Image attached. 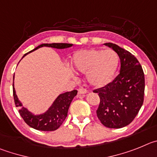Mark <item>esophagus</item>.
Returning <instances> with one entry per match:
<instances>
[{
  "instance_id": "1",
  "label": "esophagus",
  "mask_w": 157,
  "mask_h": 157,
  "mask_svg": "<svg viewBox=\"0 0 157 157\" xmlns=\"http://www.w3.org/2000/svg\"><path fill=\"white\" fill-rule=\"evenodd\" d=\"M87 92V90L86 88H80L78 90V94H86V93Z\"/></svg>"
}]
</instances>
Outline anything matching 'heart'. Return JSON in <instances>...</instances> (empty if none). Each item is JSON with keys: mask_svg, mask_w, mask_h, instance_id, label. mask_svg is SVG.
Instances as JSON below:
<instances>
[{"mask_svg": "<svg viewBox=\"0 0 157 157\" xmlns=\"http://www.w3.org/2000/svg\"><path fill=\"white\" fill-rule=\"evenodd\" d=\"M119 61V56L113 50L90 49L75 53L73 65L81 73H89L88 80L91 84L101 87L112 80Z\"/></svg>", "mask_w": 157, "mask_h": 157, "instance_id": "1", "label": "heart"}]
</instances>
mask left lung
I'll return each instance as SVG.
<instances>
[{"label":"left lung","instance_id":"8db88e82","mask_svg":"<svg viewBox=\"0 0 157 157\" xmlns=\"http://www.w3.org/2000/svg\"><path fill=\"white\" fill-rule=\"evenodd\" d=\"M104 44L119 56L121 70L113 81L93 90L100 98L96 113L106 128H121L134 121L143 104L145 76L142 66L131 53L115 44Z\"/></svg>","mask_w":157,"mask_h":157}]
</instances>
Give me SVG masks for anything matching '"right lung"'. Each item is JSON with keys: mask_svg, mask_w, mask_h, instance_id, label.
I'll return each instance as SVG.
<instances>
[{"mask_svg": "<svg viewBox=\"0 0 157 157\" xmlns=\"http://www.w3.org/2000/svg\"><path fill=\"white\" fill-rule=\"evenodd\" d=\"M72 46V44L66 43H53V44H43L30 51L28 53L33 52L36 49L41 47H52L55 48H66ZM25 54V56L28 54ZM23 56V57H24ZM22 57V58H23ZM14 80V77H13ZM14 85V84H13ZM77 90H73L71 91H67L63 94H61L56 99L54 103L52 104L48 110L45 113L39 116H34L28 111L22 105V103L19 101L17 95L15 94V88L13 87V97L15 105L16 107H19V113L23 121L28 124L29 127L43 131H53L61 126L67 117L69 107L70 105L72 100L77 95Z\"/></svg>", "mask_w": 157, "mask_h": 157, "instance_id": "obj_1", "label": "right lung"}]
</instances>
